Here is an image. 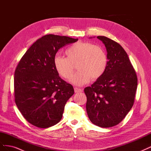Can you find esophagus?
Here are the masks:
<instances>
[{
	"mask_svg": "<svg viewBox=\"0 0 151 151\" xmlns=\"http://www.w3.org/2000/svg\"><path fill=\"white\" fill-rule=\"evenodd\" d=\"M74 91L75 93H81V92H83V89H79V88H74Z\"/></svg>",
	"mask_w": 151,
	"mask_h": 151,
	"instance_id": "1",
	"label": "esophagus"
}]
</instances>
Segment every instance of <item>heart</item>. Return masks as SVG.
Here are the masks:
<instances>
[{
    "instance_id": "heart-1",
    "label": "heart",
    "mask_w": 151,
    "mask_h": 151,
    "mask_svg": "<svg viewBox=\"0 0 151 151\" xmlns=\"http://www.w3.org/2000/svg\"><path fill=\"white\" fill-rule=\"evenodd\" d=\"M66 58L57 55L54 58L53 65L57 74L68 80L74 72L77 63V71L70 81L76 86H83L92 79H99L106 69L108 58L104 50L90 42H78L65 50Z\"/></svg>"
}]
</instances>
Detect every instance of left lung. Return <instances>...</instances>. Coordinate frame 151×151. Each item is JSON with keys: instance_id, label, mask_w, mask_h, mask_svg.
Instances as JSON below:
<instances>
[{"instance_id": "left-lung-1", "label": "left lung", "mask_w": 151, "mask_h": 151, "mask_svg": "<svg viewBox=\"0 0 151 151\" xmlns=\"http://www.w3.org/2000/svg\"><path fill=\"white\" fill-rule=\"evenodd\" d=\"M97 38L106 47L108 61L103 75L84 89L86 111L93 124L108 128L120 123L133 106L137 77L119 43L106 36Z\"/></svg>"}]
</instances>
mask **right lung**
<instances>
[{"label": "right lung", "instance_id": "obj_1", "mask_svg": "<svg viewBox=\"0 0 151 151\" xmlns=\"http://www.w3.org/2000/svg\"><path fill=\"white\" fill-rule=\"evenodd\" d=\"M78 39L47 35L37 40L21 59L14 73L15 102L25 119L39 128L60 121L65 105L74 93L54 68L58 50Z\"/></svg>", "mask_w": 151, "mask_h": 151}]
</instances>
